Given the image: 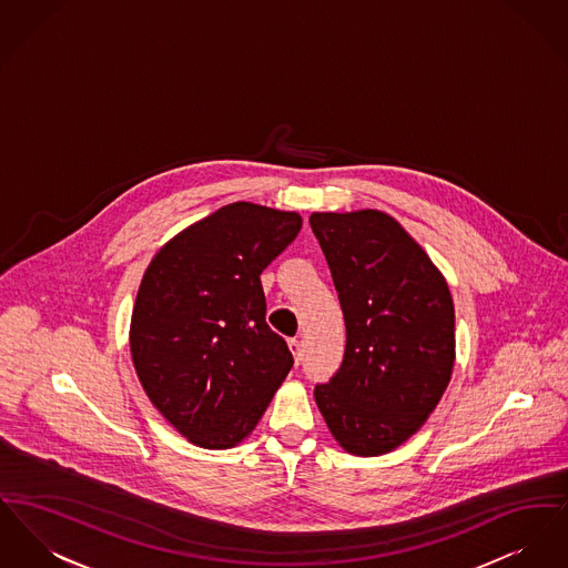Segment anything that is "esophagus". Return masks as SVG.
Masks as SVG:
<instances>
[{"label":"esophagus","instance_id":"esophagus-1","mask_svg":"<svg viewBox=\"0 0 568 568\" xmlns=\"http://www.w3.org/2000/svg\"><path fill=\"white\" fill-rule=\"evenodd\" d=\"M287 345H290V352L294 354V361H296V365H301L302 361V345L298 338H290L287 341Z\"/></svg>","mask_w":568,"mask_h":568}]
</instances>
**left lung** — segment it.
Wrapping results in <instances>:
<instances>
[{
	"mask_svg": "<svg viewBox=\"0 0 568 568\" xmlns=\"http://www.w3.org/2000/svg\"><path fill=\"white\" fill-rule=\"evenodd\" d=\"M345 317V356L315 403L343 450L377 457L416 434L455 367V304L444 274L379 210L313 212Z\"/></svg>",
	"mask_w": 568,
	"mask_h": 568,
	"instance_id": "left-lung-1",
	"label": "left lung"
}]
</instances>
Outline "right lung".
<instances>
[{"mask_svg": "<svg viewBox=\"0 0 568 568\" xmlns=\"http://www.w3.org/2000/svg\"><path fill=\"white\" fill-rule=\"evenodd\" d=\"M301 227L298 212L235 201L173 235L141 278L134 371L195 446L225 450L246 439L294 365L266 324L260 276Z\"/></svg>", "mask_w": 568, "mask_h": 568, "instance_id": "add662e5", "label": "right lung"}]
</instances>
